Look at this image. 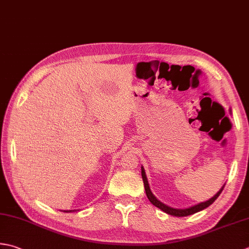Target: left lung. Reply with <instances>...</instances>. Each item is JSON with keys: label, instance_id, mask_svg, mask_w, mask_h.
<instances>
[{"label": "left lung", "instance_id": "left-lung-1", "mask_svg": "<svg viewBox=\"0 0 249 249\" xmlns=\"http://www.w3.org/2000/svg\"><path fill=\"white\" fill-rule=\"evenodd\" d=\"M141 176H142V180H143V184H144V189H145V194H147V196L149 198V201L153 204L154 206H157L158 208H160V211H163L164 213H168V215H172V216H176V217H186V216H190V215H193V213H196L197 212H201L203 209H205L206 207H208L209 205H212V204L216 201L217 197L220 196V193L222 192L223 186L219 191L213 196L212 198H209L208 201L206 202H202L197 204V205H194L191 206L189 208H184V209H177V208H172L167 205H165L162 202H160L159 199L153 196V193L151 192L150 187H149V182H148V179L147 176H145V173H144V169L143 167H141Z\"/></svg>", "mask_w": 249, "mask_h": 249}]
</instances>
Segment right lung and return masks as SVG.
Listing matches in <instances>:
<instances>
[{"label":"right lung","instance_id":"1","mask_svg":"<svg viewBox=\"0 0 249 249\" xmlns=\"http://www.w3.org/2000/svg\"><path fill=\"white\" fill-rule=\"evenodd\" d=\"M66 213H69V212H72V211H65Z\"/></svg>","mask_w":249,"mask_h":249}]
</instances>
